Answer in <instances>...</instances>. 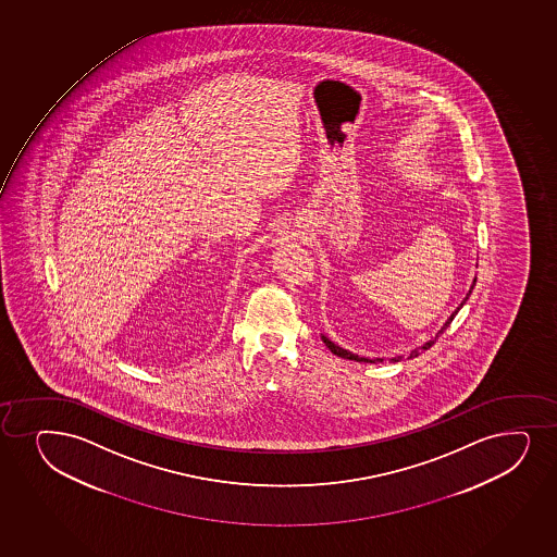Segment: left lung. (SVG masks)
Masks as SVG:
<instances>
[{"mask_svg": "<svg viewBox=\"0 0 557 557\" xmlns=\"http://www.w3.org/2000/svg\"><path fill=\"white\" fill-rule=\"evenodd\" d=\"M475 281H478V278H473L472 286H470V289H468V294L465 295V299L460 301L459 307L455 308L454 312H451V315H449L448 320H446V323H444V325L441 326V331H438V333H436L435 336H433V338L428 339V342H425L423 346L416 347V349H412V351L409 352V357L407 358L418 357L420 352L428 351L429 347L435 344L436 338H438V336H441V334L444 333L446 329H448L449 323L454 321L455 315H457V312H459L460 308H462V305H465V302L468 301V297H470V294H472L473 286H475ZM321 339L325 342V346L329 347V349H331V351H333L334 355H336V357L349 358V360H357V362H370V364H377V362H384V358L360 357V355H357V352L347 351V349H344V347L336 346L334 342H331V339L326 338L325 334H321ZM401 358L404 357H399V355H397V357L388 358V362H399Z\"/></svg>", "mask_w": 557, "mask_h": 557, "instance_id": "obj_1", "label": "left lung"}]
</instances>
